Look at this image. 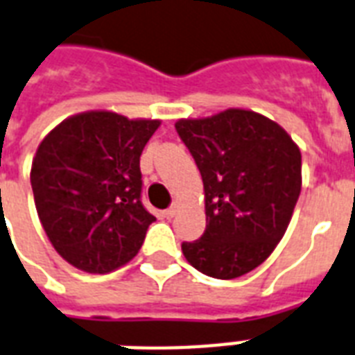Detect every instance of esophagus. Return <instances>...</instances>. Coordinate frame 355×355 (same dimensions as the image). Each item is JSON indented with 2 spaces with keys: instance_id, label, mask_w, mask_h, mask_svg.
<instances>
[{
  "instance_id": "34e87169",
  "label": "esophagus",
  "mask_w": 355,
  "mask_h": 355,
  "mask_svg": "<svg viewBox=\"0 0 355 355\" xmlns=\"http://www.w3.org/2000/svg\"><path fill=\"white\" fill-rule=\"evenodd\" d=\"M175 212H177V207L173 205V207H169V208H167V210H164V212H162V216L169 220V218H173V216H175Z\"/></svg>"
}]
</instances>
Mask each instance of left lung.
<instances>
[{
	"mask_svg": "<svg viewBox=\"0 0 355 355\" xmlns=\"http://www.w3.org/2000/svg\"><path fill=\"white\" fill-rule=\"evenodd\" d=\"M205 186L207 229L182 243L191 266L216 279L255 270L281 242L302 191V153L272 119L231 107L178 119Z\"/></svg>",
	"mask_w": 355,
	"mask_h": 355,
	"instance_id": "1",
	"label": "left lung"
}]
</instances>
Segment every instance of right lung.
Listing matches in <instances>:
<instances>
[{"mask_svg": "<svg viewBox=\"0 0 355 355\" xmlns=\"http://www.w3.org/2000/svg\"><path fill=\"white\" fill-rule=\"evenodd\" d=\"M158 119L83 112L40 141L31 164L39 220L64 261L107 274L141 250L156 218L141 205L139 158Z\"/></svg>", "mask_w": 355, "mask_h": 355, "instance_id": "obj_1", "label": "right lung"}]
</instances>
